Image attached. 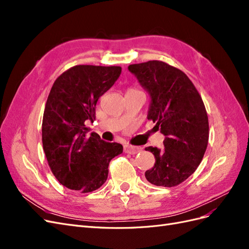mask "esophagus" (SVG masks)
I'll list each match as a JSON object with an SVG mask.
<instances>
[{
    "mask_svg": "<svg viewBox=\"0 0 249 249\" xmlns=\"http://www.w3.org/2000/svg\"><path fill=\"white\" fill-rule=\"evenodd\" d=\"M140 150H141V148L138 147V146H133V145H130V144L124 145V153H126V154L136 155L140 152Z\"/></svg>",
    "mask_w": 249,
    "mask_h": 249,
    "instance_id": "1",
    "label": "esophagus"
}]
</instances>
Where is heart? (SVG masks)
<instances>
[{
	"label": "heart",
	"instance_id": "obj_1",
	"mask_svg": "<svg viewBox=\"0 0 249 249\" xmlns=\"http://www.w3.org/2000/svg\"><path fill=\"white\" fill-rule=\"evenodd\" d=\"M130 90H136V89H134V88H131V89H130Z\"/></svg>",
	"mask_w": 249,
	"mask_h": 249
}]
</instances>
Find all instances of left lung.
Masks as SVG:
<instances>
[{
  "instance_id": "obj_1",
  "label": "left lung",
  "mask_w": 249,
  "mask_h": 249,
  "mask_svg": "<svg viewBox=\"0 0 249 249\" xmlns=\"http://www.w3.org/2000/svg\"><path fill=\"white\" fill-rule=\"evenodd\" d=\"M150 96L147 119L165 136L164 148L148 146L155 165L145 171L150 184L175 187L196 170L209 141V120L197 89L180 70L153 60L129 65Z\"/></svg>"
}]
</instances>
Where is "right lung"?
<instances>
[{"instance_id":"add662e5","label":"right lung","mask_w":249,"mask_h":249,"mask_svg":"<svg viewBox=\"0 0 249 249\" xmlns=\"http://www.w3.org/2000/svg\"><path fill=\"white\" fill-rule=\"evenodd\" d=\"M122 73L120 66L76 65L56 79L42 118V145L49 166L59 183L87 193L106 182L109 163L123 145L87 135L85 122L95 119L100 97Z\"/></svg>"}]
</instances>
